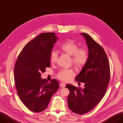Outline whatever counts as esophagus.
Instances as JSON below:
<instances>
[{
  "label": "esophagus",
  "instance_id": "esophagus-1",
  "mask_svg": "<svg viewBox=\"0 0 123 123\" xmlns=\"http://www.w3.org/2000/svg\"><path fill=\"white\" fill-rule=\"evenodd\" d=\"M60 86L62 87H64L65 86V84H64V83H61L60 84Z\"/></svg>",
  "mask_w": 123,
  "mask_h": 123
}]
</instances>
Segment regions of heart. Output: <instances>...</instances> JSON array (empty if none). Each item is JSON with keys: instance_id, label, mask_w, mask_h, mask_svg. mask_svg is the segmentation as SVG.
Instances as JSON below:
<instances>
[{"instance_id": "obj_1", "label": "heart", "mask_w": 123, "mask_h": 123, "mask_svg": "<svg viewBox=\"0 0 123 123\" xmlns=\"http://www.w3.org/2000/svg\"><path fill=\"white\" fill-rule=\"evenodd\" d=\"M61 50L71 56L73 65L76 68H82L88 59V52L85 48H79V45L72 40H68L60 46ZM58 54L56 50H52L50 55V59L52 63L57 61ZM75 75V72L72 69H63L57 74L58 78L63 82H68Z\"/></svg>"}]
</instances>
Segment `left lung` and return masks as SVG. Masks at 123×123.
Segmentation results:
<instances>
[{"instance_id": "left-lung-1", "label": "left lung", "mask_w": 123, "mask_h": 123, "mask_svg": "<svg viewBox=\"0 0 123 123\" xmlns=\"http://www.w3.org/2000/svg\"><path fill=\"white\" fill-rule=\"evenodd\" d=\"M88 47V59L75 77L79 83H85L81 89L67 84L69 91L68 97L69 109L78 114L91 111L103 98L106 92L110 78V68L103 48L89 34L82 33Z\"/></svg>"}]
</instances>
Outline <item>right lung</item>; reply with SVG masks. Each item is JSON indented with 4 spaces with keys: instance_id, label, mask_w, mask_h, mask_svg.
Here are the masks:
<instances>
[{
    "instance_id": "right-lung-1",
    "label": "right lung",
    "mask_w": 123,
    "mask_h": 123,
    "mask_svg": "<svg viewBox=\"0 0 123 123\" xmlns=\"http://www.w3.org/2000/svg\"><path fill=\"white\" fill-rule=\"evenodd\" d=\"M57 39L54 32L40 34L24 46L14 66L17 93L25 106L33 112L45 110L59 88L55 79L49 82L41 77V73L50 67V52Z\"/></svg>"
}]
</instances>
